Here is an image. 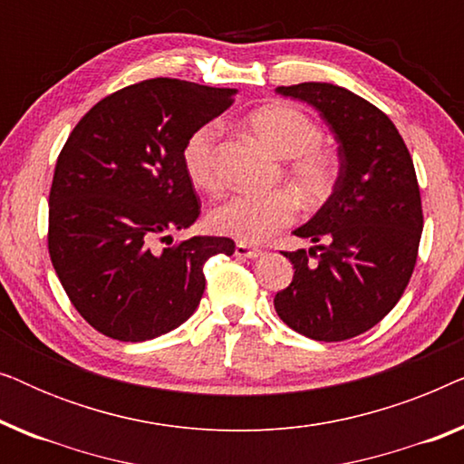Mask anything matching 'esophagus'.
Returning a JSON list of instances; mask_svg holds the SVG:
<instances>
[{
	"mask_svg": "<svg viewBox=\"0 0 464 464\" xmlns=\"http://www.w3.org/2000/svg\"><path fill=\"white\" fill-rule=\"evenodd\" d=\"M234 253H237V257H246V259H257V257L264 256L262 249H256V246H249L245 243H238L237 251H234Z\"/></svg>",
	"mask_w": 464,
	"mask_h": 464,
	"instance_id": "obj_1",
	"label": "esophagus"
}]
</instances>
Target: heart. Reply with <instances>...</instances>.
I'll return each instance as SVG.
<instances>
[{"mask_svg": "<svg viewBox=\"0 0 464 464\" xmlns=\"http://www.w3.org/2000/svg\"><path fill=\"white\" fill-rule=\"evenodd\" d=\"M249 129L275 151L287 158L285 175L302 200L319 205L332 196L338 181V162L323 143V130L308 113L287 103L259 107L253 111ZM219 126L208 122L189 132L183 145V169L198 189L211 192L219 186L218 175ZM297 198L289 189L266 194H234L208 213V226L218 234L232 237L245 245L270 240L297 218Z\"/></svg>", "mask_w": 464, "mask_h": 464, "instance_id": "obj_1", "label": "heart"}]
</instances>
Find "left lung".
I'll use <instances>...</instances> for the list:
<instances>
[{"instance_id":"1","label":"left lung","mask_w":464,"mask_h":464,"mask_svg":"<svg viewBox=\"0 0 464 464\" xmlns=\"http://www.w3.org/2000/svg\"><path fill=\"white\" fill-rule=\"evenodd\" d=\"M276 92L313 105L340 143L332 196L294 230L314 246L285 253L295 272L275 295L276 314L306 338H354L395 308L414 272L422 234L414 162L391 118L359 94L327 82Z\"/></svg>"}]
</instances>
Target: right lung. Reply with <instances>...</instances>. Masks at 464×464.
Wrapping results in <instances>:
<instances>
[{
    "instance_id": "1",
    "label": "right lung",
    "mask_w": 464,
    "mask_h": 464,
    "mask_svg": "<svg viewBox=\"0 0 464 464\" xmlns=\"http://www.w3.org/2000/svg\"><path fill=\"white\" fill-rule=\"evenodd\" d=\"M234 94L143 80L101 99L63 145L48 198L50 259L75 310L107 338L143 342L179 327L205 294L207 259L234 253L224 237L154 245L198 219L183 145Z\"/></svg>"
}]
</instances>
